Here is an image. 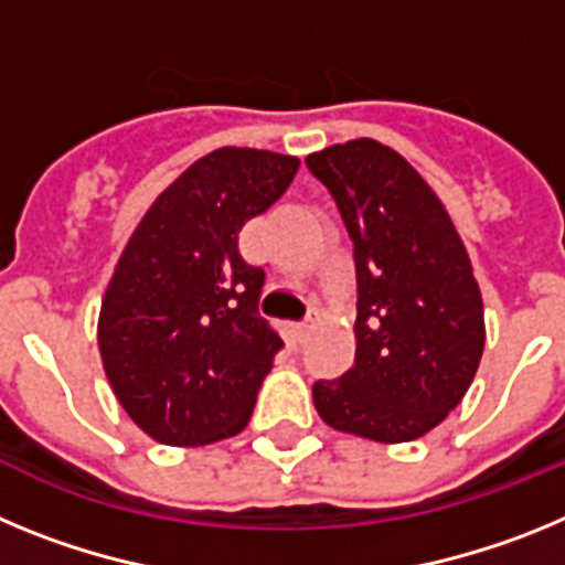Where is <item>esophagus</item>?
<instances>
[{"label": "esophagus", "instance_id": "esophagus-1", "mask_svg": "<svg viewBox=\"0 0 565 565\" xmlns=\"http://www.w3.org/2000/svg\"><path fill=\"white\" fill-rule=\"evenodd\" d=\"M311 328H313V317L302 319V322H297V326H294V333H297L299 342H302V339H306L308 333H311Z\"/></svg>", "mask_w": 565, "mask_h": 565}]
</instances>
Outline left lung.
<instances>
[{"label": "left lung", "instance_id": "1", "mask_svg": "<svg viewBox=\"0 0 565 565\" xmlns=\"http://www.w3.org/2000/svg\"><path fill=\"white\" fill-rule=\"evenodd\" d=\"M337 201L356 263V359L313 382L333 430L422 438L456 411L483 353V302L467 248L427 181L373 138L306 158Z\"/></svg>", "mask_w": 565, "mask_h": 565}]
</instances>
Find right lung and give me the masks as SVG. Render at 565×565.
I'll use <instances>...</instances> for the list:
<instances>
[{
	"instance_id": "right-lung-1",
	"label": "right lung",
	"mask_w": 565,
	"mask_h": 565,
	"mask_svg": "<svg viewBox=\"0 0 565 565\" xmlns=\"http://www.w3.org/2000/svg\"><path fill=\"white\" fill-rule=\"evenodd\" d=\"M291 154L223 147L158 194L129 237L98 317L115 396L169 447L237 436L282 339L259 317L266 271L243 259L239 228L282 198Z\"/></svg>"
}]
</instances>
